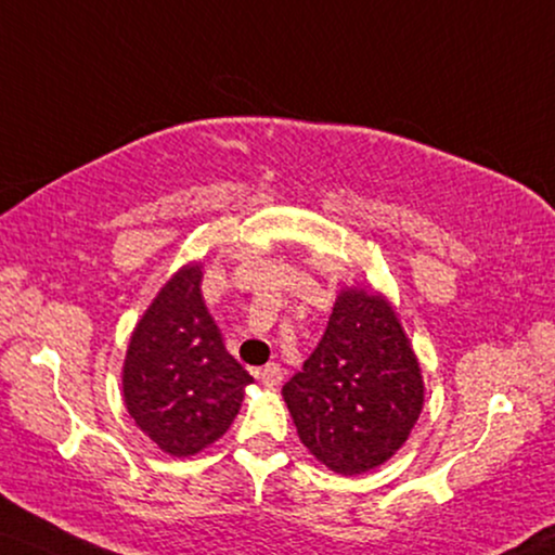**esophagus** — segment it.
Listing matches in <instances>:
<instances>
[{
  "mask_svg": "<svg viewBox=\"0 0 555 555\" xmlns=\"http://www.w3.org/2000/svg\"><path fill=\"white\" fill-rule=\"evenodd\" d=\"M282 378H284V369L279 366V363H266V366L261 369V382L266 384V387H276Z\"/></svg>",
  "mask_w": 555,
  "mask_h": 555,
  "instance_id": "34e87169",
  "label": "esophagus"
}]
</instances>
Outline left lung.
<instances>
[{
  "label": "left lung",
  "mask_w": 555,
  "mask_h": 555,
  "mask_svg": "<svg viewBox=\"0 0 555 555\" xmlns=\"http://www.w3.org/2000/svg\"><path fill=\"white\" fill-rule=\"evenodd\" d=\"M320 464L359 476L406 443L425 404L423 371L397 307L374 286H343L325 335L282 389Z\"/></svg>",
  "instance_id": "1"
}]
</instances>
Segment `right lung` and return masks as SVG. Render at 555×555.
<instances>
[{"mask_svg":"<svg viewBox=\"0 0 555 555\" xmlns=\"http://www.w3.org/2000/svg\"><path fill=\"white\" fill-rule=\"evenodd\" d=\"M202 261L168 276L132 330L122 399L160 451L186 459L220 440L254 376L225 350L202 297Z\"/></svg>","mask_w":555,"mask_h":555,"instance_id":"right-lung-1","label":"right lung"}]
</instances>
